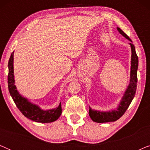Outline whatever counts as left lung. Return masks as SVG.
Returning <instances> with one entry per match:
<instances>
[{
	"instance_id": "1",
	"label": "left lung",
	"mask_w": 150,
	"mask_h": 150,
	"mask_svg": "<svg viewBox=\"0 0 150 150\" xmlns=\"http://www.w3.org/2000/svg\"><path fill=\"white\" fill-rule=\"evenodd\" d=\"M117 28L120 34H122L124 38L128 39L129 41L132 42V40H130V38L120 28L117 27ZM130 45L131 47L132 55H131L130 79L128 88L125 91L117 110L103 112L92 109L89 106V115L93 122L97 123L115 122L125 113V112L128 109V106H130L131 102L134 97L137 86V69H138L139 60L138 56L137 55L136 51H135L134 46L132 44V43H130Z\"/></svg>"
}]
</instances>
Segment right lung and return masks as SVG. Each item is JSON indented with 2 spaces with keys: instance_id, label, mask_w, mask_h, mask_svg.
Returning a JSON list of instances; mask_svg holds the SVG:
<instances>
[{
  "instance_id": "1",
  "label": "right lung",
  "mask_w": 150,
  "mask_h": 150,
  "mask_svg": "<svg viewBox=\"0 0 150 150\" xmlns=\"http://www.w3.org/2000/svg\"><path fill=\"white\" fill-rule=\"evenodd\" d=\"M8 88L16 105L26 117L35 122L50 123L56 121L62 112L61 102L58 107L50 110H42L36 104H33L28 99L22 97L17 90L13 74V52L11 53L8 63Z\"/></svg>"
}]
</instances>
